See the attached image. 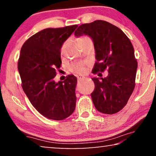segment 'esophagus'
<instances>
[{
    "mask_svg": "<svg viewBox=\"0 0 156 156\" xmlns=\"http://www.w3.org/2000/svg\"><path fill=\"white\" fill-rule=\"evenodd\" d=\"M85 79H86V77H85V76H77V80H78V81H80V82L85 80Z\"/></svg>",
    "mask_w": 156,
    "mask_h": 156,
    "instance_id": "esophagus-1",
    "label": "esophagus"
}]
</instances>
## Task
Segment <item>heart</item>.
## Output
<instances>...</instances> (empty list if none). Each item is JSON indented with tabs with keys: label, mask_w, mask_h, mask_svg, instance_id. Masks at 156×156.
<instances>
[{
	"label": "heart",
	"mask_w": 156,
	"mask_h": 156,
	"mask_svg": "<svg viewBox=\"0 0 156 156\" xmlns=\"http://www.w3.org/2000/svg\"><path fill=\"white\" fill-rule=\"evenodd\" d=\"M64 51V46L62 48V52ZM70 70L74 73L77 74H84L87 71L86 64L84 62H78L73 63L70 65Z\"/></svg>",
	"instance_id": "1"
}]
</instances>
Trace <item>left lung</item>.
Wrapping results in <instances>:
<instances>
[{"label": "left lung", "instance_id": "8db88e82", "mask_svg": "<svg viewBox=\"0 0 156 156\" xmlns=\"http://www.w3.org/2000/svg\"><path fill=\"white\" fill-rule=\"evenodd\" d=\"M74 35H88L93 40L97 62L92 73L108 72L106 77L92 78L94 105L104 114H116L126 106L135 87L138 62L131 41L118 27L100 20L81 25Z\"/></svg>", "mask_w": 156, "mask_h": 156}]
</instances>
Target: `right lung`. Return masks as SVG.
Listing matches in <instances>:
<instances>
[{"instance_id": "right-lung-1", "label": "right lung", "mask_w": 156, "mask_h": 156, "mask_svg": "<svg viewBox=\"0 0 156 156\" xmlns=\"http://www.w3.org/2000/svg\"><path fill=\"white\" fill-rule=\"evenodd\" d=\"M77 26L42 30L27 40L20 50L18 69L23 91L37 112L52 120H63L75 109L76 76L58 82L54 78L61 67L62 46Z\"/></svg>"}]
</instances>
